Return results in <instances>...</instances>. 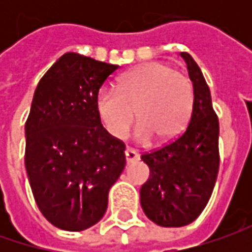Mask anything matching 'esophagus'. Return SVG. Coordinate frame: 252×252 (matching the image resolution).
<instances>
[{
	"label": "esophagus",
	"instance_id": "34e87169",
	"mask_svg": "<svg viewBox=\"0 0 252 252\" xmlns=\"http://www.w3.org/2000/svg\"><path fill=\"white\" fill-rule=\"evenodd\" d=\"M125 156H126V161H127V162L139 160V157H140L139 153L134 150V149H130V147H127V149L125 150Z\"/></svg>",
	"mask_w": 252,
	"mask_h": 252
}]
</instances>
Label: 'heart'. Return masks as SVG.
I'll return each mask as SVG.
<instances>
[{"label":"heart","instance_id":"1","mask_svg":"<svg viewBox=\"0 0 252 252\" xmlns=\"http://www.w3.org/2000/svg\"><path fill=\"white\" fill-rule=\"evenodd\" d=\"M192 101L193 91L188 77L169 64L154 62L123 74L116 90L101 88L95 106L105 130L115 139L127 134L136 111L139 139L167 141L184 130Z\"/></svg>","mask_w":252,"mask_h":252}]
</instances>
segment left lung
<instances>
[{
	"label": "left lung",
	"instance_id": "obj_1",
	"mask_svg": "<svg viewBox=\"0 0 252 252\" xmlns=\"http://www.w3.org/2000/svg\"><path fill=\"white\" fill-rule=\"evenodd\" d=\"M193 84V106L185 131L160 149L143 153L150 177L140 189L146 216L162 227H182L206 208L219 172V119L210 90L190 54L182 52Z\"/></svg>",
	"mask_w": 252,
	"mask_h": 252
}]
</instances>
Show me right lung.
Returning a JSON list of instances; mask_svg holds the SVG:
<instances>
[{
    "mask_svg": "<svg viewBox=\"0 0 252 252\" xmlns=\"http://www.w3.org/2000/svg\"><path fill=\"white\" fill-rule=\"evenodd\" d=\"M118 68L65 53L36 87L25 125V167L37 208L62 230L96 224L126 165L125 143L105 130L95 106Z\"/></svg>",
    "mask_w": 252,
    "mask_h": 252,
    "instance_id": "right-lung-1",
    "label": "right lung"
}]
</instances>
